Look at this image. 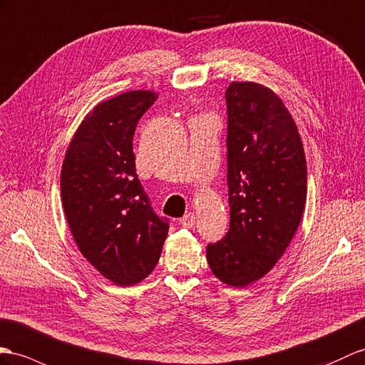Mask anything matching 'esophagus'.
I'll use <instances>...</instances> for the list:
<instances>
[{"instance_id": "obj_1", "label": "esophagus", "mask_w": 365, "mask_h": 365, "mask_svg": "<svg viewBox=\"0 0 365 365\" xmlns=\"http://www.w3.org/2000/svg\"><path fill=\"white\" fill-rule=\"evenodd\" d=\"M195 221H197V217H195L192 212H189V213H185V215L180 220V225L184 226V227H193Z\"/></svg>"}]
</instances>
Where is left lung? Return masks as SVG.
<instances>
[{
	"mask_svg": "<svg viewBox=\"0 0 365 365\" xmlns=\"http://www.w3.org/2000/svg\"><path fill=\"white\" fill-rule=\"evenodd\" d=\"M226 103L230 225L206 257L217 279L245 288L274 268L296 234L307 161L294 119L269 88L232 82Z\"/></svg>",
	"mask_w": 365,
	"mask_h": 365,
	"instance_id": "8db88e82",
	"label": "left lung"
}]
</instances>
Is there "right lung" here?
Listing matches in <instances>:
<instances>
[{"label": "right lung", "mask_w": 365, "mask_h": 365, "mask_svg": "<svg viewBox=\"0 0 365 365\" xmlns=\"http://www.w3.org/2000/svg\"><path fill=\"white\" fill-rule=\"evenodd\" d=\"M128 91L86 114L61 165V202L77 247L105 279L136 285L155 269L168 232L136 175L133 136L156 101Z\"/></svg>", "instance_id": "add662e5"}]
</instances>
